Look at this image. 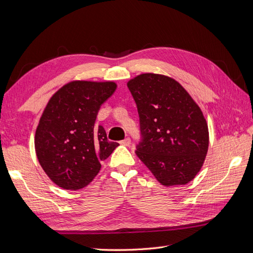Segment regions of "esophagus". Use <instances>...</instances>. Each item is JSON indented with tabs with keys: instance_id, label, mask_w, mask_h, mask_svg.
Wrapping results in <instances>:
<instances>
[{
	"instance_id": "1",
	"label": "esophagus",
	"mask_w": 253,
	"mask_h": 253,
	"mask_svg": "<svg viewBox=\"0 0 253 253\" xmlns=\"http://www.w3.org/2000/svg\"><path fill=\"white\" fill-rule=\"evenodd\" d=\"M120 144L126 145V147H128V145L131 144V139H129V138H126V139H124V140H121V141H120Z\"/></svg>"
}]
</instances>
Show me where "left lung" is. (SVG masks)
<instances>
[{
	"instance_id": "left-lung-1",
	"label": "left lung",
	"mask_w": 253,
	"mask_h": 253,
	"mask_svg": "<svg viewBox=\"0 0 253 253\" xmlns=\"http://www.w3.org/2000/svg\"><path fill=\"white\" fill-rule=\"evenodd\" d=\"M139 114L136 155L166 187L186 185L202 169L208 125L188 91L174 79L141 74L127 82Z\"/></svg>"
}]
</instances>
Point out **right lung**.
Listing matches in <instances>:
<instances>
[{
    "label": "right lung",
    "instance_id": "add662e5",
    "mask_svg": "<svg viewBox=\"0 0 253 253\" xmlns=\"http://www.w3.org/2000/svg\"><path fill=\"white\" fill-rule=\"evenodd\" d=\"M112 81H72L52 95L44 109L35 136L38 160L60 188L86 187L100 171L101 162L119 143L109 141L96 126L101 104L114 94Z\"/></svg>",
    "mask_w": 253,
    "mask_h": 253
}]
</instances>
